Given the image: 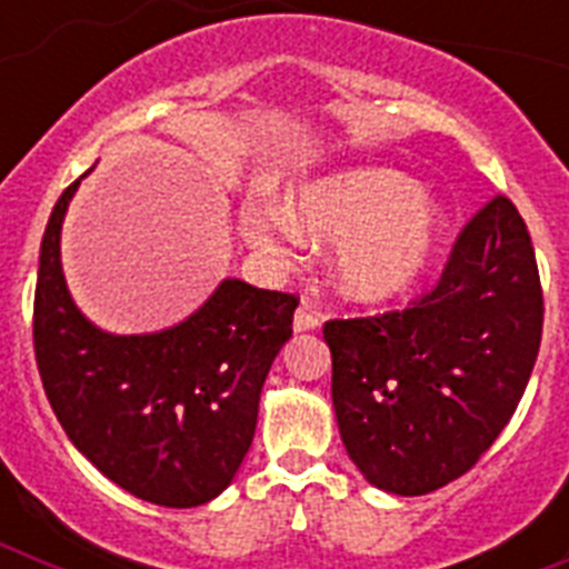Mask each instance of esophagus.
I'll return each mask as SVG.
<instances>
[{"mask_svg":"<svg viewBox=\"0 0 569 569\" xmlns=\"http://www.w3.org/2000/svg\"><path fill=\"white\" fill-rule=\"evenodd\" d=\"M321 325L319 313H313V310L308 308V305H301L299 310H296V319H293V328L296 333H305V330H316Z\"/></svg>","mask_w":569,"mask_h":569,"instance_id":"1","label":"esophagus"}]
</instances>
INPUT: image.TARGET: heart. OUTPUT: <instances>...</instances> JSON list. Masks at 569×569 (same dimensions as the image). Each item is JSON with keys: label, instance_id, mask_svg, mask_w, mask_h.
I'll use <instances>...</instances> for the list:
<instances>
[{"label": "heart", "instance_id": "b5f03b06", "mask_svg": "<svg viewBox=\"0 0 569 569\" xmlns=\"http://www.w3.org/2000/svg\"><path fill=\"white\" fill-rule=\"evenodd\" d=\"M241 228L256 248L281 259L301 248V232L345 239L336 256L341 293L381 301L405 293L425 273L439 244L441 213L399 170L365 168L299 190L293 216L279 208L250 210Z\"/></svg>", "mask_w": 569, "mask_h": 569}]
</instances>
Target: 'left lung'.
<instances>
[{
    "label": "left lung",
    "mask_w": 569,
    "mask_h": 569,
    "mask_svg": "<svg viewBox=\"0 0 569 569\" xmlns=\"http://www.w3.org/2000/svg\"><path fill=\"white\" fill-rule=\"evenodd\" d=\"M541 328L530 230L501 193L470 216L427 293L325 321L336 421L361 476L396 496L465 476L516 413Z\"/></svg>",
    "instance_id": "obj_1"
}]
</instances>
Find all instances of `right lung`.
Segmentation results:
<instances>
[{"mask_svg":"<svg viewBox=\"0 0 569 569\" xmlns=\"http://www.w3.org/2000/svg\"><path fill=\"white\" fill-rule=\"evenodd\" d=\"M64 188L39 253L33 353L59 425L110 481L159 507H199L250 450L261 385L293 336L299 296L224 279L188 321L150 336L93 328L68 293Z\"/></svg>","mask_w":569,"mask_h":569,"instance_id":"obj_1","label":"right lung"}]
</instances>
